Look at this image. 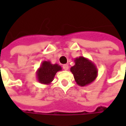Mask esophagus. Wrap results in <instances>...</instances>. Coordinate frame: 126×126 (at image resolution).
<instances>
[{"instance_id":"esophagus-1","label":"esophagus","mask_w":126,"mask_h":126,"mask_svg":"<svg viewBox=\"0 0 126 126\" xmlns=\"http://www.w3.org/2000/svg\"><path fill=\"white\" fill-rule=\"evenodd\" d=\"M62 67H63V69H64V70H68V69H69V65L68 64H64V65L62 66Z\"/></svg>"}]
</instances>
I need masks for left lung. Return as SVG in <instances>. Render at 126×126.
I'll return each mask as SVG.
<instances>
[{
	"label": "left lung",
	"mask_w": 126,
	"mask_h": 126,
	"mask_svg": "<svg viewBox=\"0 0 126 126\" xmlns=\"http://www.w3.org/2000/svg\"><path fill=\"white\" fill-rule=\"evenodd\" d=\"M74 62L75 64L71 67L70 71L79 86H86L96 79L98 70L92 61L80 56L74 59Z\"/></svg>",
	"instance_id": "8db88e82"
}]
</instances>
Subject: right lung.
I'll return each instance as SVG.
<instances>
[{"mask_svg":"<svg viewBox=\"0 0 126 126\" xmlns=\"http://www.w3.org/2000/svg\"><path fill=\"white\" fill-rule=\"evenodd\" d=\"M62 70V67L57 64H52L50 61H43L36 71L38 81L44 85L50 84L57 71Z\"/></svg>","mask_w":126,"mask_h":126,"instance_id":"right-lung-1","label":"right lung"}]
</instances>
